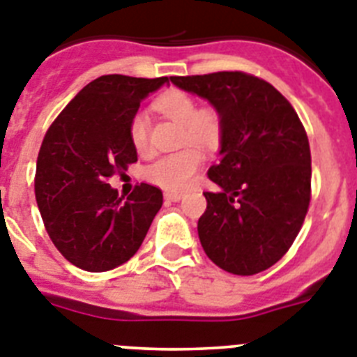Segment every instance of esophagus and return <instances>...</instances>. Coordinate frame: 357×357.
<instances>
[{
  "label": "esophagus",
  "mask_w": 357,
  "mask_h": 357,
  "mask_svg": "<svg viewBox=\"0 0 357 357\" xmlns=\"http://www.w3.org/2000/svg\"><path fill=\"white\" fill-rule=\"evenodd\" d=\"M182 197H184V195H182L181 191H166V193H164V199H166L167 202H178Z\"/></svg>",
  "instance_id": "esophagus-1"
}]
</instances>
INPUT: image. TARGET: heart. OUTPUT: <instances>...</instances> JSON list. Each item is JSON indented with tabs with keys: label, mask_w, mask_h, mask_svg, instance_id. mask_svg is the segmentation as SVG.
<instances>
[{
	"label": "heart",
	"mask_w": 357,
	"mask_h": 357,
	"mask_svg": "<svg viewBox=\"0 0 357 357\" xmlns=\"http://www.w3.org/2000/svg\"><path fill=\"white\" fill-rule=\"evenodd\" d=\"M155 108L164 117L184 126V141L191 144L211 148L222 133L220 117L215 109H199L197 100L181 90L164 91L155 100ZM149 121L144 114H137L130 123V141L139 153H146ZM202 153L197 148H185L172 155H164L146 166L144 176L151 184L167 191L185 190L202 166Z\"/></svg>",
	"instance_id": "1"
}]
</instances>
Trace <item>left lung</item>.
<instances>
[{
    "label": "left lung",
    "instance_id": "8db88e82",
    "mask_svg": "<svg viewBox=\"0 0 357 357\" xmlns=\"http://www.w3.org/2000/svg\"><path fill=\"white\" fill-rule=\"evenodd\" d=\"M220 117L218 191L204 197L199 238L213 264L238 276L274 266L289 251L310 202V148L298 114L273 84L243 72L169 77Z\"/></svg>",
    "mask_w": 357,
    "mask_h": 357
}]
</instances>
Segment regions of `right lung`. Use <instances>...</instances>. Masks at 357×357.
Here are the masks:
<instances>
[{
    "label": "right lung",
    "mask_w": 357,
    "mask_h": 357,
    "mask_svg": "<svg viewBox=\"0 0 357 357\" xmlns=\"http://www.w3.org/2000/svg\"><path fill=\"white\" fill-rule=\"evenodd\" d=\"M167 77L102 75L70 100L48 128L36 167V200L57 251L90 273L115 269L139 251L162 191L142 182L119 197L109 176L137 162L130 123Z\"/></svg>",
    "instance_id": "right-lung-1"
}]
</instances>
